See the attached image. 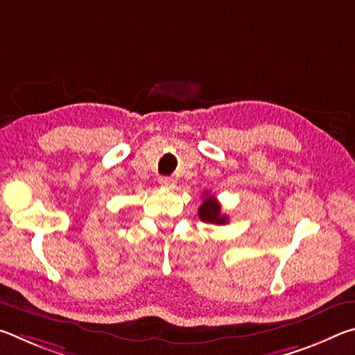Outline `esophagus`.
I'll list each match as a JSON object with an SVG mask.
<instances>
[{
  "instance_id": "esophagus-1",
  "label": "esophagus",
  "mask_w": 355,
  "mask_h": 355,
  "mask_svg": "<svg viewBox=\"0 0 355 355\" xmlns=\"http://www.w3.org/2000/svg\"><path fill=\"white\" fill-rule=\"evenodd\" d=\"M159 184L163 186V188H167V189H173L175 188V180L171 178V177H159Z\"/></svg>"
}]
</instances>
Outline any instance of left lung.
I'll return each instance as SVG.
<instances>
[{
    "mask_svg": "<svg viewBox=\"0 0 355 355\" xmlns=\"http://www.w3.org/2000/svg\"><path fill=\"white\" fill-rule=\"evenodd\" d=\"M199 218L203 222L216 224V225H224L228 222L227 216L220 213V205L218 199H216L214 196H209L208 192L207 194H203V203L199 208Z\"/></svg>",
    "mask_w": 355,
    "mask_h": 355,
    "instance_id": "1",
    "label": "left lung"
}]
</instances>
